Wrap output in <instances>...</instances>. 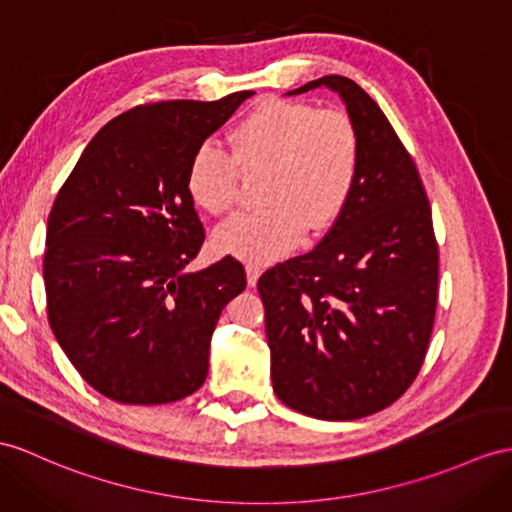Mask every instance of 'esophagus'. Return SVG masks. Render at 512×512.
Masks as SVG:
<instances>
[{
    "instance_id": "esophagus-1",
    "label": "esophagus",
    "mask_w": 512,
    "mask_h": 512,
    "mask_svg": "<svg viewBox=\"0 0 512 512\" xmlns=\"http://www.w3.org/2000/svg\"><path fill=\"white\" fill-rule=\"evenodd\" d=\"M245 271H247V284L249 286H256V282L260 278V273H263V269H260L258 265H247Z\"/></svg>"
}]
</instances>
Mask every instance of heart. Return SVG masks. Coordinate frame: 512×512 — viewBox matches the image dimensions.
<instances>
[{"mask_svg": "<svg viewBox=\"0 0 512 512\" xmlns=\"http://www.w3.org/2000/svg\"><path fill=\"white\" fill-rule=\"evenodd\" d=\"M232 151L208 139L189 162L186 186L210 215L239 204L241 167L267 169L263 206L217 230L219 252L269 263L293 249L304 232H323L339 219L360 167V136L343 110L265 99L234 128Z\"/></svg>", "mask_w": 512, "mask_h": 512, "instance_id": "b5f03b06", "label": "heart"}]
</instances>
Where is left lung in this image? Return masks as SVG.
I'll return each instance as SVG.
<instances>
[{
    "instance_id": "left-lung-1",
    "label": "left lung",
    "mask_w": 512,
    "mask_h": 512,
    "mask_svg": "<svg viewBox=\"0 0 512 512\" xmlns=\"http://www.w3.org/2000/svg\"><path fill=\"white\" fill-rule=\"evenodd\" d=\"M328 86L360 136V167L343 213L313 252L267 269L273 391L308 417L347 421L402 397L423 365L439 297V245L413 156L380 106L343 76Z\"/></svg>"
}]
</instances>
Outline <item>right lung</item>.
<instances>
[{
	"label": "right lung",
	"instance_id": "1",
	"mask_svg": "<svg viewBox=\"0 0 512 512\" xmlns=\"http://www.w3.org/2000/svg\"><path fill=\"white\" fill-rule=\"evenodd\" d=\"M254 91L134 106L86 145L47 219V319L71 365L121 404H169L208 373L223 306L245 289L226 256L186 271L206 234L186 186L199 143Z\"/></svg>",
	"mask_w": 512,
	"mask_h": 512
}]
</instances>
